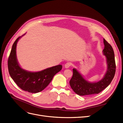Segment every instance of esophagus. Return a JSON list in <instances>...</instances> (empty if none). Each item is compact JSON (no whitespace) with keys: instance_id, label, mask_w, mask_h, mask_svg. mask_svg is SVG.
Segmentation results:
<instances>
[{"instance_id":"1","label":"esophagus","mask_w":123,"mask_h":123,"mask_svg":"<svg viewBox=\"0 0 123 123\" xmlns=\"http://www.w3.org/2000/svg\"><path fill=\"white\" fill-rule=\"evenodd\" d=\"M65 67L66 68H68L69 67H70L71 66V64L70 62H67L65 64Z\"/></svg>"}]
</instances>
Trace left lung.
I'll use <instances>...</instances> for the list:
<instances>
[{"instance_id": "1", "label": "left lung", "mask_w": 123, "mask_h": 123, "mask_svg": "<svg viewBox=\"0 0 123 123\" xmlns=\"http://www.w3.org/2000/svg\"><path fill=\"white\" fill-rule=\"evenodd\" d=\"M105 45L104 55L106 57L107 71L104 78L97 82H89L86 80L76 69H73V76L70 79V86L73 91L79 95L98 94L105 89L111 82L116 72L115 54L111 45L104 39Z\"/></svg>"}]
</instances>
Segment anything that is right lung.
<instances>
[{
  "instance_id": "add662e5",
  "label": "right lung",
  "mask_w": 123,
  "mask_h": 123,
  "mask_svg": "<svg viewBox=\"0 0 123 123\" xmlns=\"http://www.w3.org/2000/svg\"><path fill=\"white\" fill-rule=\"evenodd\" d=\"M21 37L15 41L12 46L8 59V72L10 77L21 89L31 93L39 92L49 85L55 75L61 70L62 66L58 65L36 72L22 69L18 64L16 55L17 43Z\"/></svg>"
}]
</instances>
